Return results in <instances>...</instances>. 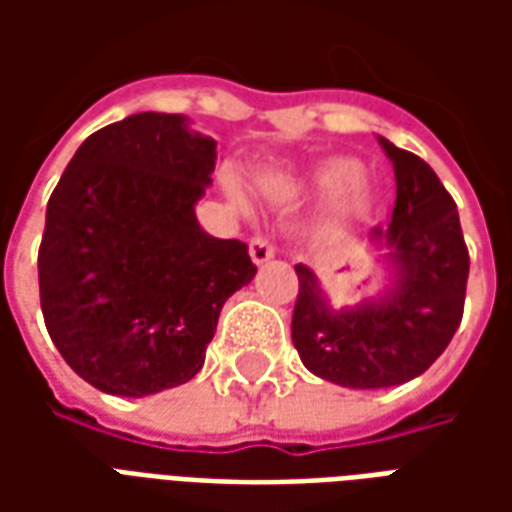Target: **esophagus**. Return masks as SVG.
I'll return each mask as SVG.
<instances>
[{
    "label": "esophagus",
    "instance_id": "obj_1",
    "mask_svg": "<svg viewBox=\"0 0 512 512\" xmlns=\"http://www.w3.org/2000/svg\"><path fill=\"white\" fill-rule=\"evenodd\" d=\"M274 244L268 241L266 235H255L252 241H249V255H252V260H255L257 266H263V263H268L271 257H274Z\"/></svg>",
    "mask_w": 512,
    "mask_h": 512
}]
</instances>
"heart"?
I'll use <instances>...</instances> for the list:
<instances>
[{"instance_id": "obj_1", "label": "heart", "mask_w": 512, "mask_h": 512, "mask_svg": "<svg viewBox=\"0 0 512 512\" xmlns=\"http://www.w3.org/2000/svg\"><path fill=\"white\" fill-rule=\"evenodd\" d=\"M362 180V164L354 158H329L321 161L318 167L312 169L307 178L293 186L296 197H315V200H334L342 197L345 190L349 194L340 202V216L351 219V216H365L370 208V194L365 189L354 190L353 186Z\"/></svg>"}]
</instances>
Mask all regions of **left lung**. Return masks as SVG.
I'll return each instance as SVG.
<instances>
[{"instance_id": "1", "label": "left lung", "mask_w": 512, "mask_h": 512, "mask_svg": "<svg viewBox=\"0 0 512 512\" xmlns=\"http://www.w3.org/2000/svg\"><path fill=\"white\" fill-rule=\"evenodd\" d=\"M392 158L397 200L392 222L370 241L392 266L378 301L332 310L318 277L296 266L299 296L290 337L304 367L348 389H381L422 376L458 332L469 279V249L450 191L422 158L378 139Z\"/></svg>"}]
</instances>
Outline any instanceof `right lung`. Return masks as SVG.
<instances>
[{"mask_svg": "<svg viewBox=\"0 0 512 512\" xmlns=\"http://www.w3.org/2000/svg\"><path fill=\"white\" fill-rule=\"evenodd\" d=\"M213 167L216 142L186 117L139 112L87 136L51 191L40 310L95 389L145 397L191 381L224 301L255 277L244 241L194 216Z\"/></svg>", "mask_w": 512, "mask_h": 512, "instance_id": "1", "label": "right lung"}]
</instances>
